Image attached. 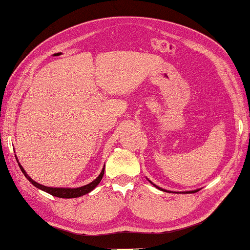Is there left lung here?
<instances>
[{"instance_id":"left-lung-1","label":"left lung","mask_w":250,"mask_h":250,"mask_svg":"<svg viewBox=\"0 0 250 250\" xmlns=\"http://www.w3.org/2000/svg\"><path fill=\"white\" fill-rule=\"evenodd\" d=\"M150 183H151V182H150ZM151 184H153V183H151ZM153 185H154V184H153ZM155 187H157V188H159V189H161V190H163V191H167L166 189H162V188H160V187H158L157 185H154ZM197 191H198V189H197V190H191V191H186V192H189V194H192V192H197Z\"/></svg>"}]
</instances>
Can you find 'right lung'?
I'll return each instance as SVG.
<instances>
[{
	"label": "right lung",
	"instance_id": "add662e5",
	"mask_svg": "<svg viewBox=\"0 0 250 250\" xmlns=\"http://www.w3.org/2000/svg\"><path fill=\"white\" fill-rule=\"evenodd\" d=\"M20 167L21 169V172L23 173V175L26 176V178L28 181H29L32 185L36 186L37 188H39V189L46 191L48 194L52 195V196H55V197H59V198H76V197H81L83 195H86L88 192H90L93 188H96L97 185L99 183L101 182L102 177H103V174H104V167H103L102 172L100 173V175H99L95 181L91 182L90 184H88L86 186H83V187H78V188H53V187H46L43 185H40V184H38L37 182H35L34 180H31V178L28 176V174L25 172V169L22 168V167L20 164Z\"/></svg>",
	"mask_w": 250,
	"mask_h": 250
}]
</instances>
